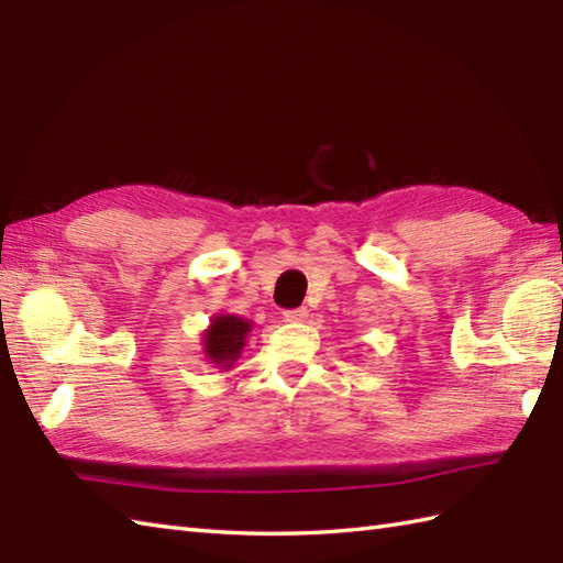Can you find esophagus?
<instances>
[{"label": "esophagus", "mask_w": 563, "mask_h": 563, "mask_svg": "<svg viewBox=\"0 0 563 563\" xmlns=\"http://www.w3.org/2000/svg\"><path fill=\"white\" fill-rule=\"evenodd\" d=\"M283 317L288 321H305L307 319V307H295V309H285Z\"/></svg>", "instance_id": "obj_1"}]
</instances>
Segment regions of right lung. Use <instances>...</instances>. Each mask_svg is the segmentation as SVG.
<instances>
[{
  "instance_id": "add662e5",
  "label": "right lung",
  "mask_w": 563,
  "mask_h": 563,
  "mask_svg": "<svg viewBox=\"0 0 563 563\" xmlns=\"http://www.w3.org/2000/svg\"><path fill=\"white\" fill-rule=\"evenodd\" d=\"M249 329L251 327L246 319H239L232 314L214 319L212 327L206 331V355L210 357V363L230 367L232 361H236L239 353L244 349Z\"/></svg>"
}]
</instances>
